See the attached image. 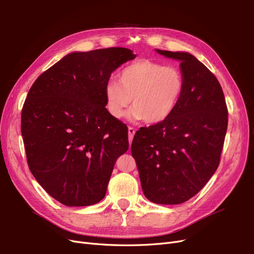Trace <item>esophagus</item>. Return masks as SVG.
Listing matches in <instances>:
<instances>
[{
    "label": "esophagus",
    "instance_id": "obj_1",
    "mask_svg": "<svg viewBox=\"0 0 254 254\" xmlns=\"http://www.w3.org/2000/svg\"><path fill=\"white\" fill-rule=\"evenodd\" d=\"M135 133H136V129H135L134 127H128V140H129V145H130L131 140H133V138H134Z\"/></svg>",
    "mask_w": 254,
    "mask_h": 254
}]
</instances>
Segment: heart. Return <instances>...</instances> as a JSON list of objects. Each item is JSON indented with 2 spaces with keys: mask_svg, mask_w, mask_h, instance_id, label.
<instances>
[{
  "mask_svg": "<svg viewBox=\"0 0 254 254\" xmlns=\"http://www.w3.org/2000/svg\"><path fill=\"white\" fill-rule=\"evenodd\" d=\"M182 71L172 65L151 60L131 63L118 74V82L105 87L107 108L114 118L126 115L133 98L131 118L146 124H159L167 119L184 91Z\"/></svg>",
  "mask_w": 254,
  "mask_h": 254,
  "instance_id": "b5f03b06",
  "label": "heart"
}]
</instances>
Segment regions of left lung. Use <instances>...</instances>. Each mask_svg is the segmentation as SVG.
Listing matches in <instances>:
<instances>
[{"label": "left lung", "mask_w": 254, "mask_h": 254, "mask_svg": "<svg viewBox=\"0 0 254 254\" xmlns=\"http://www.w3.org/2000/svg\"><path fill=\"white\" fill-rule=\"evenodd\" d=\"M157 52L181 61L184 91L167 119L137 131L130 149L147 199L180 204L199 192L217 170L228 111L221 85L200 61L184 52Z\"/></svg>", "instance_id": "left-lung-1"}]
</instances>
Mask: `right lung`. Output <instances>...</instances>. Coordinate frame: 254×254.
I'll list each match as a JSON object with an SVG mask.
<instances>
[{"mask_svg":"<svg viewBox=\"0 0 254 254\" xmlns=\"http://www.w3.org/2000/svg\"><path fill=\"white\" fill-rule=\"evenodd\" d=\"M126 48L68 54L41 73L21 110L29 168L53 198L67 206L100 202L117 159L127 151V127L106 109L105 87Z\"/></svg>","mask_w":254,"mask_h":254,"instance_id":"add662e5","label":"right lung"}]
</instances>
